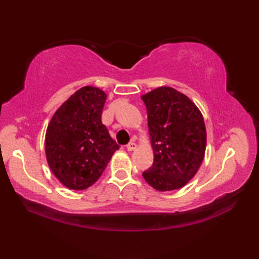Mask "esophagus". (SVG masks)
I'll list each match as a JSON object with an SVG mask.
<instances>
[{"label":"esophagus","instance_id":"1","mask_svg":"<svg viewBox=\"0 0 259 259\" xmlns=\"http://www.w3.org/2000/svg\"><path fill=\"white\" fill-rule=\"evenodd\" d=\"M137 148V145L135 144L134 141H131V142H129L128 145H126V149H128L129 151H133V150H135Z\"/></svg>","mask_w":259,"mask_h":259}]
</instances>
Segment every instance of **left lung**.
I'll return each mask as SVG.
<instances>
[{"label":"left lung","instance_id":"1","mask_svg":"<svg viewBox=\"0 0 259 259\" xmlns=\"http://www.w3.org/2000/svg\"><path fill=\"white\" fill-rule=\"evenodd\" d=\"M141 99L147 108L155 157L142 176L158 191L183 188L205 157L207 134L200 110L171 87H159Z\"/></svg>","mask_w":259,"mask_h":259}]
</instances>
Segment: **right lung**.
Returning <instances> with one entry per match:
<instances>
[{"instance_id":"1","label":"right lung","mask_w":259,"mask_h":259,"mask_svg":"<svg viewBox=\"0 0 259 259\" xmlns=\"http://www.w3.org/2000/svg\"><path fill=\"white\" fill-rule=\"evenodd\" d=\"M106 100L99 88H81L60 106L48 125L47 161L60 183L71 190H84L95 184L119 149L101 121Z\"/></svg>"}]
</instances>
